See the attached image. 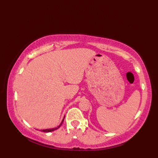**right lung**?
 I'll return each instance as SVG.
<instances>
[{"mask_svg": "<svg viewBox=\"0 0 158 158\" xmlns=\"http://www.w3.org/2000/svg\"><path fill=\"white\" fill-rule=\"evenodd\" d=\"M64 119H63V120H62V122H61V123L60 124V125L57 127H55V128H52V129H45V130H41V132H53V131H54V130H57V129H58L59 127L62 126V122H64Z\"/></svg>", "mask_w": 158, "mask_h": 158, "instance_id": "right-lung-1", "label": "right lung"}]
</instances>
